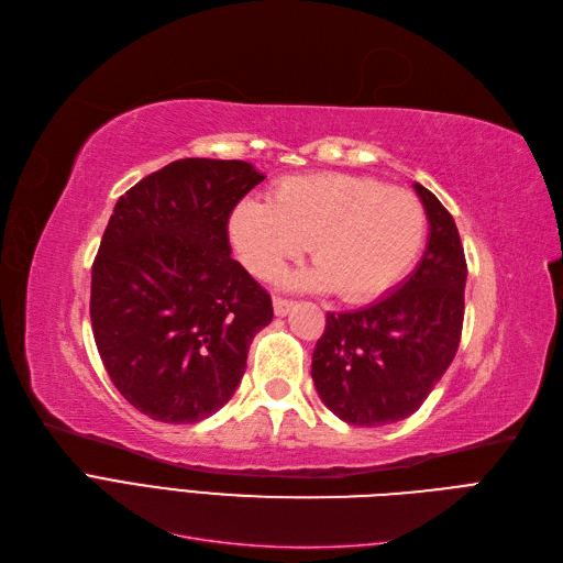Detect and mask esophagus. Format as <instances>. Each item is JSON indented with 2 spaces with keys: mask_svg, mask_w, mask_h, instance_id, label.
Segmentation results:
<instances>
[{
  "mask_svg": "<svg viewBox=\"0 0 563 563\" xmlns=\"http://www.w3.org/2000/svg\"><path fill=\"white\" fill-rule=\"evenodd\" d=\"M292 306H295V301L283 299V297H274V311H276V316H287L289 308H292Z\"/></svg>",
  "mask_w": 563,
  "mask_h": 563,
  "instance_id": "esophagus-1",
  "label": "esophagus"
}]
</instances>
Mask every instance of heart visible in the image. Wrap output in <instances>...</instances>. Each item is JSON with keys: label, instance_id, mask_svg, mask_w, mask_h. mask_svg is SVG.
<instances>
[{"label": "heart", "instance_id": "1", "mask_svg": "<svg viewBox=\"0 0 563 563\" xmlns=\"http://www.w3.org/2000/svg\"><path fill=\"white\" fill-rule=\"evenodd\" d=\"M423 235L419 198L346 173L285 177L271 203L243 198L229 214V239L257 278L276 280L308 245L316 266L297 271L287 285L334 289L346 301L390 289L419 255Z\"/></svg>", "mask_w": 563, "mask_h": 563}]
</instances>
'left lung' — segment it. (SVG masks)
<instances>
[{
    "label": "left lung",
    "mask_w": 563,
    "mask_h": 563,
    "mask_svg": "<svg viewBox=\"0 0 563 563\" xmlns=\"http://www.w3.org/2000/svg\"><path fill=\"white\" fill-rule=\"evenodd\" d=\"M428 217V245L393 292L349 313H328L311 376L341 421L376 428L419 409L459 351L467 264L456 222L438 196L413 185Z\"/></svg>",
    "instance_id": "obj_1"
}]
</instances>
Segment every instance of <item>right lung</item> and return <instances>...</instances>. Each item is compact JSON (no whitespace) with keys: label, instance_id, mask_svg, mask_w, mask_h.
<instances>
[{"label":"right lung","instance_id":"1","mask_svg":"<svg viewBox=\"0 0 563 563\" xmlns=\"http://www.w3.org/2000/svg\"><path fill=\"white\" fill-rule=\"evenodd\" d=\"M262 179L245 161L179 158L114 206L90 271V322L112 384L154 421L222 409L274 320L229 245V214Z\"/></svg>","mask_w":563,"mask_h":563}]
</instances>
